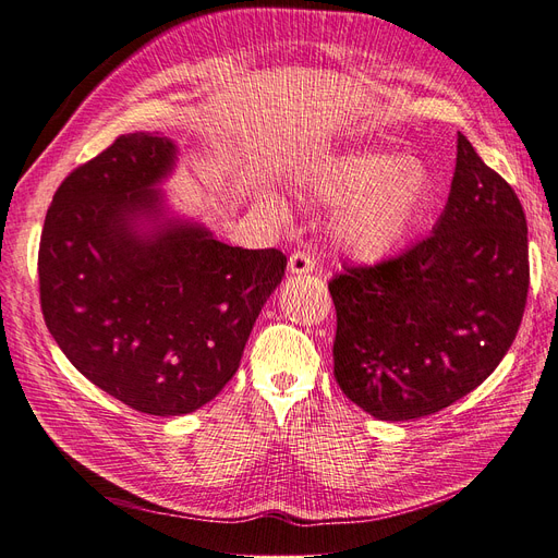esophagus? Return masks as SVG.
Listing matches in <instances>:
<instances>
[{
    "label": "esophagus",
    "mask_w": 558,
    "mask_h": 558,
    "mask_svg": "<svg viewBox=\"0 0 558 558\" xmlns=\"http://www.w3.org/2000/svg\"><path fill=\"white\" fill-rule=\"evenodd\" d=\"M314 256H310L307 251H295L291 260H289V269L291 275H310L314 269Z\"/></svg>",
    "instance_id": "34e87169"
}]
</instances>
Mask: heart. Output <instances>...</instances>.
I'll return each mask as SVG.
<instances>
[{
  "instance_id": "1",
  "label": "heart",
  "mask_w": 558,
  "mask_h": 558,
  "mask_svg": "<svg viewBox=\"0 0 558 558\" xmlns=\"http://www.w3.org/2000/svg\"><path fill=\"white\" fill-rule=\"evenodd\" d=\"M302 189L335 207L330 238L344 256L381 263L408 246L435 202V179L393 148L356 146L314 156L298 170Z\"/></svg>"
}]
</instances>
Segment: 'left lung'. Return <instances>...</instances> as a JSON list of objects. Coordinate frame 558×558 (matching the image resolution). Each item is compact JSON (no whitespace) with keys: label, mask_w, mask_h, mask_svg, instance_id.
<instances>
[{"label":"left lung","mask_w":558,"mask_h":558,"mask_svg":"<svg viewBox=\"0 0 558 558\" xmlns=\"http://www.w3.org/2000/svg\"><path fill=\"white\" fill-rule=\"evenodd\" d=\"M328 289L344 396L381 421L440 412L475 391L514 342L529 293L521 202L459 132L430 238L396 260L347 267Z\"/></svg>","instance_id":"1"}]
</instances>
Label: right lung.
<instances>
[{"mask_svg":"<svg viewBox=\"0 0 558 558\" xmlns=\"http://www.w3.org/2000/svg\"><path fill=\"white\" fill-rule=\"evenodd\" d=\"M179 146L121 134L62 181L39 244L46 326L78 373L128 408L181 416L238 373L286 256L214 238L162 183Z\"/></svg>","mask_w":558,"mask_h":558,"instance_id":"add662e5","label":"right lung"}]
</instances>
